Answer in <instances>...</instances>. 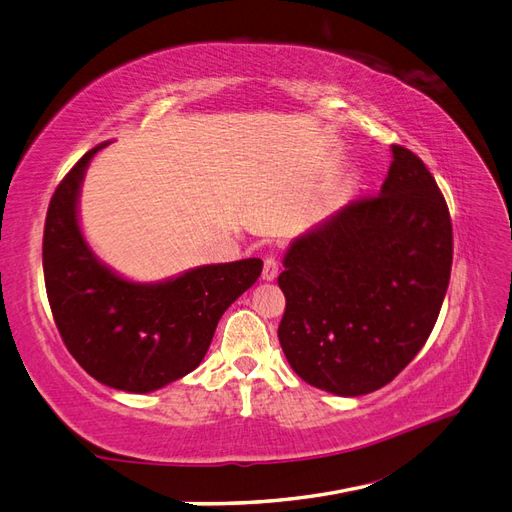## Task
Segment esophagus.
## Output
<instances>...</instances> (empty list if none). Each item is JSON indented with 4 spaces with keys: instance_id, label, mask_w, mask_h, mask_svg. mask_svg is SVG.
<instances>
[{
    "instance_id": "34e87169",
    "label": "esophagus",
    "mask_w": 512,
    "mask_h": 512,
    "mask_svg": "<svg viewBox=\"0 0 512 512\" xmlns=\"http://www.w3.org/2000/svg\"><path fill=\"white\" fill-rule=\"evenodd\" d=\"M277 271H280V267H277V260L275 258H265V267H262V280L273 282L277 277Z\"/></svg>"
}]
</instances>
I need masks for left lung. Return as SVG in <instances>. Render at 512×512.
I'll return each instance as SVG.
<instances>
[{"mask_svg":"<svg viewBox=\"0 0 512 512\" xmlns=\"http://www.w3.org/2000/svg\"><path fill=\"white\" fill-rule=\"evenodd\" d=\"M380 194L350 203L292 239L277 329L307 384L359 397L389 384L438 320L453 265V228L436 179L393 145Z\"/></svg>","mask_w":512,"mask_h":512,"instance_id":"left-lung-1","label":"left lung"}]
</instances>
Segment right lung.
Segmentation results:
<instances>
[{
    "mask_svg": "<svg viewBox=\"0 0 512 512\" xmlns=\"http://www.w3.org/2000/svg\"><path fill=\"white\" fill-rule=\"evenodd\" d=\"M100 143L57 185L44 224L42 267L66 348L91 378L126 393H151L205 359L226 309L252 288L260 258L200 265L160 282H136L91 250L81 226L85 173Z\"/></svg>",
    "mask_w": 512,
    "mask_h": 512,
    "instance_id": "1",
    "label": "right lung"
}]
</instances>
